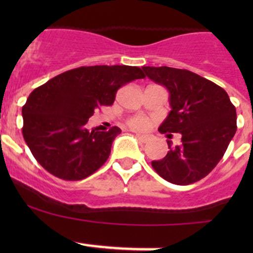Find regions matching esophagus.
Masks as SVG:
<instances>
[{"mask_svg": "<svg viewBox=\"0 0 253 253\" xmlns=\"http://www.w3.org/2000/svg\"><path fill=\"white\" fill-rule=\"evenodd\" d=\"M135 137H137L138 139H139L140 142H143V143L148 142V140L151 139V135H149V134H142V133H137V134H135Z\"/></svg>", "mask_w": 253, "mask_h": 253, "instance_id": "34e87169", "label": "esophagus"}]
</instances>
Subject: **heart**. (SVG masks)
Returning <instances> with one entry per match:
<instances>
[{
  "label": "heart",
  "instance_id": "obj_1",
  "mask_svg": "<svg viewBox=\"0 0 253 253\" xmlns=\"http://www.w3.org/2000/svg\"><path fill=\"white\" fill-rule=\"evenodd\" d=\"M129 124H130V126H133V128H144V126L148 124V122H147L146 118H143V116H134V118H131V119L129 120Z\"/></svg>",
  "mask_w": 253,
  "mask_h": 253
}]
</instances>
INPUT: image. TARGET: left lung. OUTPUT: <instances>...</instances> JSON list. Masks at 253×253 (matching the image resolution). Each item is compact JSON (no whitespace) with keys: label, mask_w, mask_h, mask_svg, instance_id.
<instances>
[{"label":"left lung","mask_w":253,"mask_h":253,"mask_svg":"<svg viewBox=\"0 0 253 253\" xmlns=\"http://www.w3.org/2000/svg\"><path fill=\"white\" fill-rule=\"evenodd\" d=\"M142 68L169 93L171 111L158 130L169 138L181 134L178 146L167 140L169 151L162 160L152 161V167L171 184H194L224 156L237 130L236 107L222 87L187 69Z\"/></svg>","instance_id":"left-lung-1"}]
</instances>
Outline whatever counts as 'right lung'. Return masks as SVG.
<instances>
[{"label":"right lung","instance_id":"add662e5","mask_svg":"<svg viewBox=\"0 0 253 253\" xmlns=\"http://www.w3.org/2000/svg\"><path fill=\"white\" fill-rule=\"evenodd\" d=\"M139 78L144 75L138 67H80L35 88L22 106V135L35 160L62 180L92 175L106 162L122 130L90 131L87 122L96 107L114 104L120 87Z\"/></svg>","mask_w":253,"mask_h":253}]
</instances>
